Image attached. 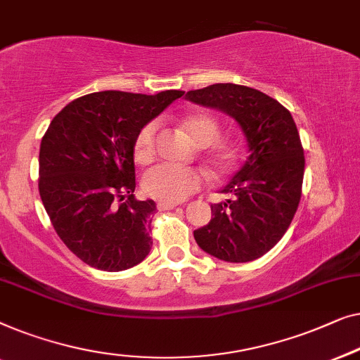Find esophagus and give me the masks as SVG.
Returning a JSON list of instances; mask_svg holds the SVG:
<instances>
[{
  "mask_svg": "<svg viewBox=\"0 0 360 360\" xmlns=\"http://www.w3.org/2000/svg\"><path fill=\"white\" fill-rule=\"evenodd\" d=\"M179 204L178 202H169V200H158V209L160 210H171V209H176Z\"/></svg>",
  "mask_w": 360,
  "mask_h": 360,
  "instance_id": "obj_1",
  "label": "esophagus"
}]
</instances>
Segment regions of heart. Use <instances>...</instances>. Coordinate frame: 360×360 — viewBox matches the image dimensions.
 <instances>
[{"label":"heart","mask_w":360,"mask_h":360,"mask_svg":"<svg viewBox=\"0 0 360 360\" xmlns=\"http://www.w3.org/2000/svg\"><path fill=\"white\" fill-rule=\"evenodd\" d=\"M182 127L189 134L191 139L200 146L214 143L220 134L219 124L209 115L187 117L182 122ZM156 129H158L156 122H148L140 129L139 135H136L134 155L139 163H146V161L153 158ZM215 160L219 165H226L225 155H217ZM202 182H204V174L200 171L173 163H160L143 174L141 187H143L146 194L155 197V199L179 202L199 189Z\"/></svg>","instance_id":"1"}]
</instances>
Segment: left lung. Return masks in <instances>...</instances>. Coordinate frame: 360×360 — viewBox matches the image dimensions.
<instances>
[{"label":"left lung","mask_w":360,"mask_h":360,"mask_svg":"<svg viewBox=\"0 0 360 360\" xmlns=\"http://www.w3.org/2000/svg\"><path fill=\"white\" fill-rule=\"evenodd\" d=\"M191 103L231 115L246 139L248 158L210 205L209 224L194 231L200 250L226 262H250L283 236L302 195L305 158L292 114L261 91L219 83L187 91Z\"/></svg>","instance_id":"obj_1"}]
</instances>
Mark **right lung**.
<instances>
[{"mask_svg":"<svg viewBox=\"0 0 360 360\" xmlns=\"http://www.w3.org/2000/svg\"><path fill=\"white\" fill-rule=\"evenodd\" d=\"M182 94L101 91L72 101L50 122L39 153L40 199L60 240L88 266L119 272L148 256L156 204L134 195V145Z\"/></svg>","mask_w":360,"mask_h":360,"instance_id":"1","label":"right lung"}]
</instances>
